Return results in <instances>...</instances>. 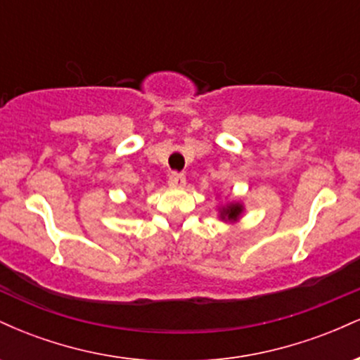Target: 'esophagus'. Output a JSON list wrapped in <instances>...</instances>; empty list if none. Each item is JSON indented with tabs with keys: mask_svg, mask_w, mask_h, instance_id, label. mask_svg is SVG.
<instances>
[{
	"mask_svg": "<svg viewBox=\"0 0 360 360\" xmlns=\"http://www.w3.org/2000/svg\"><path fill=\"white\" fill-rule=\"evenodd\" d=\"M186 184V177L184 174H181V172H172L171 176H169V186L171 188H183Z\"/></svg>",
	"mask_w": 360,
	"mask_h": 360,
	"instance_id": "1",
	"label": "esophagus"
}]
</instances>
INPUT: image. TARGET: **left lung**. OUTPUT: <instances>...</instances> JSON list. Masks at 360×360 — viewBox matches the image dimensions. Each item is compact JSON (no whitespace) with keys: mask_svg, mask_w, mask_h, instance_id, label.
<instances>
[{"mask_svg":"<svg viewBox=\"0 0 360 360\" xmlns=\"http://www.w3.org/2000/svg\"><path fill=\"white\" fill-rule=\"evenodd\" d=\"M243 213V206L240 203H229L220 210V218L223 221H237Z\"/></svg>","mask_w":360,"mask_h":360,"instance_id":"left-lung-1","label":"left lung"}]
</instances>
